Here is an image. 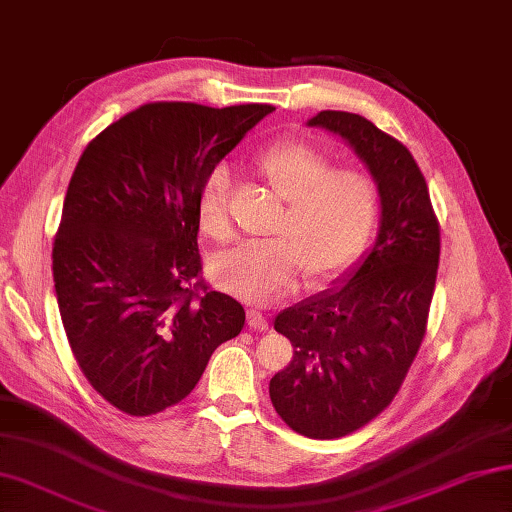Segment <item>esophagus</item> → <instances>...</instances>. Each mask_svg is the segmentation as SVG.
I'll use <instances>...</instances> for the list:
<instances>
[{
	"mask_svg": "<svg viewBox=\"0 0 512 512\" xmlns=\"http://www.w3.org/2000/svg\"><path fill=\"white\" fill-rule=\"evenodd\" d=\"M247 325L252 327V330H256V332H265L267 327H269L267 318L263 316V312L256 310V307H249V310H247Z\"/></svg>",
	"mask_w": 512,
	"mask_h": 512,
	"instance_id": "1",
	"label": "esophagus"
}]
</instances>
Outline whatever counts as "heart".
Returning a JSON list of instances; mask_svg holds the SVG:
<instances>
[{
	"label": "heart",
	"instance_id": "b5f03b06",
	"mask_svg": "<svg viewBox=\"0 0 512 512\" xmlns=\"http://www.w3.org/2000/svg\"><path fill=\"white\" fill-rule=\"evenodd\" d=\"M256 176L285 202L269 243L245 245L216 258L220 289L252 303H269L294 287L298 272L321 285L345 272L368 247L381 198L368 173L334 169L325 151L287 140L260 153ZM202 234L229 236V173L214 169L198 194Z\"/></svg>",
	"mask_w": 512,
	"mask_h": 512
}]
</instances>
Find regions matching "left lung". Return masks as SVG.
<instances>
[{
  "label": "left lung",
  "instance_id": "obj_1",
  "mask_svg": "<svg viewBox=\"0 0 512 512\" xmlns=\"http://www.w3.org/2000/svg\"><path fill=\"white\" fill-rule=\"evenodd\" d=\"M307 124L350 144L381 196L379 236L345 285L274 321L294 347L269 381L276 412L298 435L339 439L388 408L406 379L426 336L441 238L426 178L397 138L347 111H321Z\"/></svg>",
  "mask_w": 512,
  "mask_h": 512
}]
</instances>
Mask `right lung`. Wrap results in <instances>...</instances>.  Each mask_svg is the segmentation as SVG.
<instances>
[{
  "instance_id": "1",
  "label": "right lung",
  "mask_w": 512,
  "mask_h": 512,
  "mask_svg": "<svg viewBox=\"0 0 512 512\" xmlns=\"http://www.w3.org/2000/svg\"><path fill=\"white\" fill-rule=\"evenodd\" d=\"M272 111L151 102L77 162L53 243L57 305L86 381L131 417L180 403L243 330V305L202 278L198 194Z\"/></svg>"
}]
</instances>
